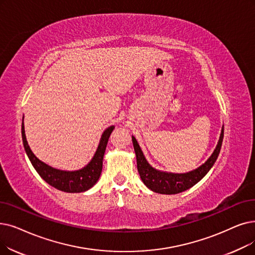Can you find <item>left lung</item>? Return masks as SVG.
<instances>
[{
	"label": "left lung",
	"mask_w": 255,
	"mask_h": 255,
	"mask_svg": "<svg viewBox=\"0 0 255 255\" xmlns=\"http://www.w3.org/2000/svg\"><path fill=\"white\" fill-rule=\"evenodd\" d=\"M223 137L224 126L222 127V130H221L218 145L214 150L213 154L209 156V158L199 168L191 172L178 174L162 172L151 167L150 163L147 161L145 155H143L137 140L133 135H132V142H133V147L136 155L137 171L139 173L141 181L151 191L164 195L179 194L181 192L191 189L192 186H194L196 183L200 181L208 173V171L212 169L219 156L221 147H222Z\"/></svg>",
	"instance_id": "8db88e82"
}]
</instances>
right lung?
<instances>
[{
	"instance_id": "obj_1",
	"label": "right lung",
	"mask_w": 255,
	"mask_h": 255,
	"mask_svg": "<svg viewBox=\"0 0 255 255\" xmlns=\"http://www.w3.org/2000/svg\"><path fill=\"white\" fill-rule=\"evenodd\" d=\"M114 129L115 126H110L105 129L92 160L84 168L77 171H62L52 168L35 156L34 153L31 151L26 138L24 118L23 123H21V137H23L25 151L32 165L43 180L55 187V189L65 193H81L90 190L99 180V177H100L102 172L103 157L108 138Z\"/></svg>"
}]
</instances>
